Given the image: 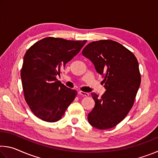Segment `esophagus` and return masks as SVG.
<instances>
[{"label": "esophagus", "mask_w": 158, "mask_h": 158, "mask_svg": "<svg viewBox=\"0 0 158 158\" xmlns=\"http://www.w3.org/2000/svg\"><path fill=\"white\" fill-rule=\"evenodd\" d=\"M78 93L79 95H83V96H85V97H88V96L89 95V93H86V92H84V91H81V90H80V91H79L78 92Z\"/></svg>", "instance_id": "1"}]
</instances>
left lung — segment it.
Wrapping results in <instances>:
<instances>
[{
  "label": "left lung",
  "mask_w": 158,
  "mask_h": 158,
  "mask_svg": "<svg viewBox=\"0 0 158 158\" xmlns=\"http://www.w3.org/2000/svg\"><path fill=\"white\" fill-rule=\"evenodd\" d=\"M82 54L104 76L106 89L101 98L91 93L95 104L88 121L99 130L114 127L127 116L140 86L138 61L130 51L110 40L90 42Z\"/></svg>",
  "instance_id": "1"
}]
</instances>
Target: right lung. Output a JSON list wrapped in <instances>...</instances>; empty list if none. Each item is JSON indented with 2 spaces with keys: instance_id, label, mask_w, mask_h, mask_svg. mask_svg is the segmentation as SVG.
Returning <instances> with one entry per match:
<instances>
[{
  "instance_id": "1",
  "label": "right lung",
  "mask_w": 158,
  "mask_h": 158,
  "mask_svg": "<svg viewBox=\"0 0 158 158\" xmlns=\"http://www.w3.org/2000/svg\"><path fill=\"white\" fill-rule=\"evenodd\" d=\"M86 40L45 37L28 49L21 78L25 100L33 113L47 122L60 120L77 94L56 79Z\"/></svg>"
}]
</instances>
